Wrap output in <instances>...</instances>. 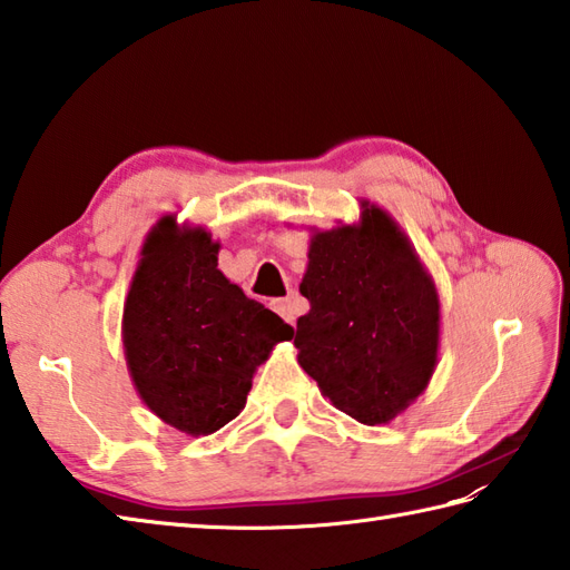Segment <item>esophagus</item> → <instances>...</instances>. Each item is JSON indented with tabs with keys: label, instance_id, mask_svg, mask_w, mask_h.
<instances>
[{
	"label": "esophagus",
	"instance_id": "esophagus-1",
	"mask_svg": "<svg viewBox=\"0 0 570 570\" xmlns=\"http://www.w3.org/2000/svg\"><path fill=\"white\" fill-rule=\"evenodd\" d=\"M273 309L281 314L287 324H295L297 320V297L289 295L285 299H273Z\"/></svg>",
	"mask_w": 570,
	"mask_h": 570
}]
</instances>
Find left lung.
Segmentation results:
<instances>
[{"mask_svg":"<svg viewBox=\"0 0 570 570\" xmlns=\"http://www.w3.org/2000/svg\"><path fill=\"white\" fill-rule=\"evenodd\" d=\"M299 293L297 363L336 410L390 424L422 395L439 363L441 302L432 273L400 224L371 199L361 217L309 226Z\"/></svg>","mask_w":570,"mask_h":570,"instance_id":"8db88e82","label":"left lung"}]
</instances>
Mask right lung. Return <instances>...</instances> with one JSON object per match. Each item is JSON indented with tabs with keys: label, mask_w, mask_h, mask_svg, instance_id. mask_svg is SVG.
<instances>
[{
	"label": "right lung",
	"mask_w": 570,
	"mask_h": 570,
	"mask_svg": "<svg viewBox=\"0 0 570 570\" xmlns=\"http://www.w3.org/2000/svg\"><path fill=\"white\" fill-rule=\"evenodd\" d=\"M219 248L205 226L163 214L124 299V358L138 397L187 436L238 416L258 365L293 338V326L219 271Z\"/></svg>",
	"instance_id": "1"
}]
</instances>
